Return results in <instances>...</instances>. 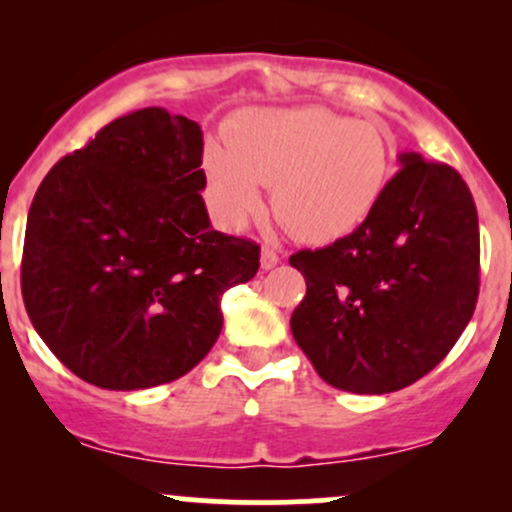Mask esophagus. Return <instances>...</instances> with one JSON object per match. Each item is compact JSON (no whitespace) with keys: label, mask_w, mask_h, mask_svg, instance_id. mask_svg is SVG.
Returning a JSON list of instances; mask_svg holds the SVG:
<instances>
[{"label":"esophagus","mask_w":512,"mask_h":512,"mask_svg":"<svg viewBox=\"0 0 512 512\" xmlns=\"http://www.w3.org/2000/svg\"><path fill=\"white\" fill-rule=\"evenodd\" d=\"M260 264H262V269L276 267V264H279V252H276L274 248H262Z\"/></svg>","instance_id":"obj_1"}]
</instances>
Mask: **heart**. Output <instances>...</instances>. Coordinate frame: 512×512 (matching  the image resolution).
I'll return each mask as SVG.
<instances>
[{"label": "heart", "mask_w": 512, "mask_h": 512, "mask_svg": "<svg viewBox=\"0 0 512 512\" xmlns=\"http://www.w3.org/2000/svg\"><path fill=\"white\" fill-rule=\"evenodd\" d=\"M392 166L395 142L383 125L325 108L248 110L228 132V151L204 154L223 226H248L264 209L262 187H272L276 219L305 243L356 231L383 199Z\"/></svg>", "instance_id": "obj_1"}]
</instances>
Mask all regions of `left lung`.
<instances>
[{
    "mask_svg": "<svg viewBox=\"0 0 512 512\" xmlns=\"http://www.w3.org/2000/svg\"><path fill=\"white\" fill-rule=\"evenodd\" d=\"M373 214L322 250L289 257L305 276L291 332L325 383L402 390L448 356L479 296V219L455 168L399 154Z\"/></svg>",
    "mask_w": 512,
    "mask_h": 512,
    "instance_id": "obj_1",
    "label": "left lung"
}]
</instances>
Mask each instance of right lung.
<instances>
[{
  "label": "right lung",
  "instance_id": "right-lung-1",
  "mask_svg": "<svg viewBox=\"0 0 512 512\" xmlns=\"http://www.w3.org/2000/svg\"><path fill=\"white\" fill-rule=\"evenodd\" d=\"M202 129L144 108L57 161L28 211L21 293L35 332L86 383L146 390L209 354L221 296L260 245L211 228Z\"/></svg>",
  "mask_w": 512,
  "mask_h": 512
}]
</instances>
